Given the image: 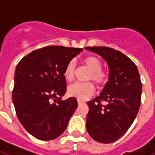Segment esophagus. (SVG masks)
Listing matches in <instances>:
<instances>
[{"label": "esophagus", "instance_id": "obj_1", "mask_svg": "<svg viewBox=\"0 0 155 155\" xmlns=\"http://www.w3.org/2000/svg\"><path fill=\"white\" fill-rule=\"evenodd\" d=\"M77 102H78V104H79V105H80V104H83L84 103V102L82 101H80V100H78Z\"/></svg>", "mask_w": 155, "mask_h": 155}]
</instances>
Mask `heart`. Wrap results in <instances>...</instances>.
Listing matches in <instances>:
<instances>
[{
  "instance_id": "b5f03b06",
  "label": "heart",
  "mask_w": 155,
  "mask_h": 155,
  "mask_svg": "<svg viewBox=\"0 0 155 155\" xmlns=\"http://www.w3.org/2000/svg\"><path fill=\"white\" fill-rule=\"evenodd\" d=\"M85 67L90 70L87 80H92L97 86L104 84L108 80V74L102 70V63L96 56H89L84 60ZM75 71V62L71 60L66 65L63 71V76L66 80L71 81L74 78ZM95 92L94 85L92 83H75L68 87V94L70 97L78 100H86L89 98Z\"/></svg>"
}]
</instances>
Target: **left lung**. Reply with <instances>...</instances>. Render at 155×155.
Segmentation results:
<instances>
[{"mask_svg": "<svg viewBox=\"0 0 155 155\" xmlns=\"http://www.w3.org/2000/svg\"><path fill=\"white\" fill-rule=\"evenodd\" d=\"M85 49L101 56L109 70L101 93L87 103L86 129L95 141L111 143L127 132L138 113L142 96L139 72L134 63L119 51L106 47Z\"/></svg>", "mask_w": 155, "mask_h": 155, "instance_id": "obj_1", "label": "left lung"}]
</instances>
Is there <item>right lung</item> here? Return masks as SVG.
<instances>
[{"label":"right lung","instance_id":"obj_1","mask_svg":"<svg viewBox=\"0 0 155 155\" xmlns=\"http://www.w3.org/2000/svg\"><path fill=\"white\" fill-rule=\"evenodd\" d=\"M82 48L48 46L35 50L18 63L13 103L25 130L42 141L60 136L78 106L77 100L63 101L67 90L63 71Z\"/></svg>","mask_w":155,"mask_h":155}]
</instances>
